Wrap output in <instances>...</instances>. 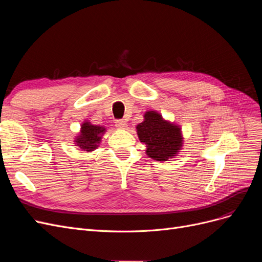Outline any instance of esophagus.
I'll list each match as a JSON object with an SVG mask.
<instances>
[{
    "label": "esophagus",
    "instance_id": "obj_1",
    "mask_svg": "<svg viewBox=\"0 0 262 262\" xmlns=\"http://www.w3.org/2000/svg\"><path fill=\"white\" fill-rule=\"evenodd\" d=\"M115 125H116V128H117V129H121V130L125 129L126 126H128V124H126V122H125V121H123V120H117Z\"/></svg>",
    "mask_w": 262,
    "mask_h": 262
}]
</instances>
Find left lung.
<instances>
[{"instance_id": "left-lung-1", "label": "left lung", "mask_w": 262, "mask_h": 262, "mask_svg": "<svg viewBox=\"0 0 262 262\" xmlns=\"http://www.w3.org/2000/svg\"><path fill=\"white\" fill-rule=\"evenodd\" d=\"M143 118L136 129L139 140L146 145V155L157 162L175 158L184 146L180 125L166 120L155 110H147Z\"/></svg>"}]
</instances>
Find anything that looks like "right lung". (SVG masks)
<instances>
[{
	"mask_svg": "<svg viewBox=\"0 0 262 262\" xmlns=\"http://www.w3.org/2000/svg\"><path fill=\"white\" fill-rule=\"evenodd\" d=\"M106 131L104 125H96L89 120H85L81 124L80 132L74 138V144L87 153L93 152L99 146Z\"/></svg>",
	"mask_w": 262,
	"mask_h": 262,
	"instance_id": "right-lung-1",
	"label": "right lung"
}]
</instances>
